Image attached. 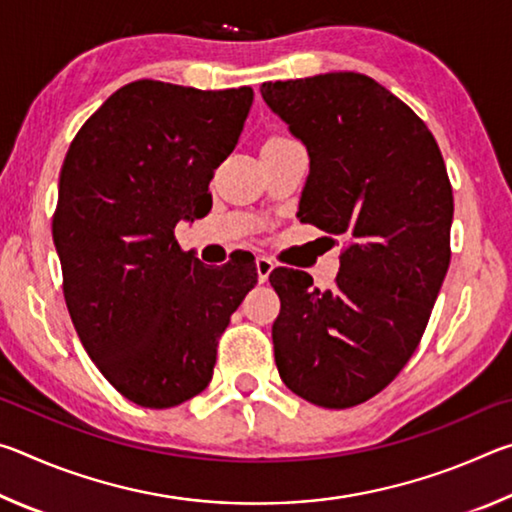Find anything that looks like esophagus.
Returning a JSON list of instances; mask_svg holds the SVG:
<instances>
[{
    "label": "esophagus",
    "mask_w": 512,
    "mask_h": 512,
    "mask_svg": "<svg viewBox=\"0 0 512 512\" xmlns=\"http://www.w3.org/2000/svg\"><path fill=\"white\" fill-rule=\"evenodd\" d=\"M255 268H257L259 282H266L268 275H271V271H273V262H271V259H268V257L259 255V257L255 259Z\"/></svg>",
    "instance_id": "1"
}]
</instances>
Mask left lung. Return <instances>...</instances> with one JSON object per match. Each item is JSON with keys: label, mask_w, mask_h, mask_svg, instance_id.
<instances>
[{"label": "left lung", "mask_w": 512, "mask_h": 512, "mask_svg": "<svg viewBox=\"0 0 512 512\" xmlns=\"http://www.w3.org/2000/svg\"><path fill=\"white\" fill-rule=\"evenodd\" d=\"M309 151L300 221L343 237L341 271L320 291L275 268L277 372L325 409L370 400L400 375L427 329L452 259L454 196L427 124L366 74L262 85Z\"/></svg>", "instance_id": "left-lung-1"}]
</instances>
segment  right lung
<instances>
[{"instance_id": "right-lung-1", "label": "right lung", "mask_w": 512, "mask_h": 512, "mask_svg": "<svg viewBox=\"0 0 512 512\" xmlns=\"http://www.w3.org/2000/svg\"><path fill=\"white\" fill-rule=\"evenodd\" d=\"M250 106V88L128 83L81 126L60 169L51 232L69 316L101 375L146 409L205 391L216 343L257 284L248 253L207 268L173 235L212 207L214 169Z\"/></svg>"}]
</instances>
